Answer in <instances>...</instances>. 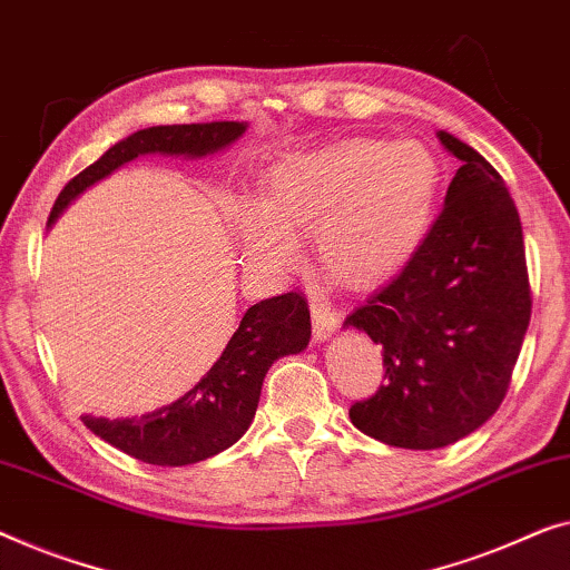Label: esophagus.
Listing matches in <instances>:
<instances>
[{
  "label": "esophagus",
  "mask_w": 570,
  "mask_h": 570,
  "mask_svg": "<svg viewBox=\"0 0 570 570\" xmlns=\"http://www.w3.org/2000/svg\"><path fill=\"white\" fill-rule=\"evenodd\" d=\"M311 316H313V340H326L336 332L340 326V313L328 298H321V295H313L311 298Z\"/></svg>",
  "instance_id": "1"
}]
</instances>
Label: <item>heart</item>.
<instances>
[{
  "mask_svg": "<svg viewBox=\"0 0 570 570\" xmlns=\"http://www.w3.org/2000/svg\"><path fill=\"white\" fill-rule=\"evenodd\" d=\"M442 169L422 141L346 138L277 159L262 200L242 197L230 230L246 265L285 277L313 236L318 265L346 285L383 283L416 252L440 197Z\"/></svg>",
  "mask_w": 570,
  "mask_h": 570,
  "instance_id": "1",
  "label": "heart"
}]
</instances>
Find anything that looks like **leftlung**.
Returning a JSON list of instances; mask_svg holds the SVG:
<instances>
[{"label": "left lung", "mask_w": 570, "mask_h": 570, "mask_svg": "<svg viewBox=\"0 0 570 570\" xmlns=\"http://www.w3.org/2000/svg\"><path fill=\"white\" fill-rule=\"evenodd\" d=\"M460 169L414 257L344 324L383 346L385 377L352 424L403 450L463 440L497 414L532 313L517 205L475 148L440 130Z\"/></svg>", "instance_id": "obj_1"}]
</instances>
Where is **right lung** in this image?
<instances>
[{"instance_id":"obj_1","label":"right lung","mask_w":570,"mask_h":570,"mask_svg":"<svg viewBox=\"0 0 570 570\" xmlns=\"http://www.w3.org/2000/svg\"><path fill=\"white\" fill-rule=\"evenodd\" d=\"M246 130L244 122H193V126H154L115 144L95 164L69 179L56 197L51 218L77 197L136 156L171 154L205 156L234 144ZM311 340L308 301L301 293H283L252 305L230 336L224 354L200 383L183 399L141 419H95L81 422L100 440L148 465H193L230 448L257 411L262 381L277 357L301 352Z\"/></svg>"}]
</instances>
